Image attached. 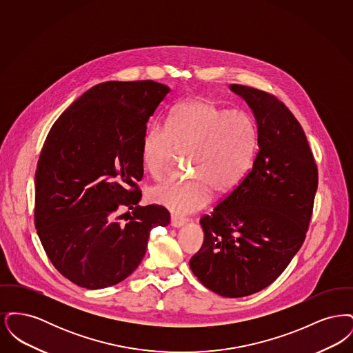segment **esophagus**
<instances>
[{"instance_id": "esophagus-1", "label": "esophagus", "mask_w": 353, "mask_h": 353, "mask_svg": "<svg viewBox=\"0 0 353 353\" xmlns=\"http://www.w3.org/2000/svg\"><path fill=\"white\" fill-rule=\"evenodd\" d=\"M186 222H188V219L179 217V216H172V219H170V225L173 228H181V226H184Z\"/></svg>"}]
</instances>
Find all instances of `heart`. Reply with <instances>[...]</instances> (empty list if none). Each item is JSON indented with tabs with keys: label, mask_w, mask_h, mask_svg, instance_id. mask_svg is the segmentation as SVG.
Instances as JSON below:
<instances>
[{
	"label": "heart",
	"mask_w": 353,
	"mask_h": 353,
	"mask_svg": "<svg viewBox=\"0 0 353 353\" xmlns=\"http://www.w3.org/2000/svg\"><path fill=\"white\" fill-rule=\"evenodd\" d=\"M258 148V130L250 115L229 111L208 99L176 104L168 125L154 124L143 140V164L163 179L180 154H189L192 179L164 183L150 192L153 203L174 216L201 210L213 193L228 196L245 180Z\"/></svg>",
	"instance_id": "heart-1"
}]
</instances>
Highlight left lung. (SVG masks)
Here are the masks:
<instances>
[{"label":"left lung","mask_w":353,"mask_h":353,"mask_svg":"<svg viewBox=\"0 0 353 353\" xmlns=\"http://www.w3.org/2000/svg\"><path fill=\"white\" fill-rule=\"evenodd\" d=\"M252 108L258 153L239 186L200 223L203 243L189 261L206 288L242 298L271 285L302 248L318 189V168L302 125L282 101L230 84Z\"/></svg>","instance_id":"left-lung-1"}]
</instances>
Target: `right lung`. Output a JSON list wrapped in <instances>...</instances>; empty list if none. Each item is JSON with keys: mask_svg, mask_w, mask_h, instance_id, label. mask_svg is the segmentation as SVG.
Returning a JSON list of instances; mask_svg holds the SVG:
<instances>
[{"mask_svg": "<svg viewBox=\"0 0 353 353\" xmlns=\"http://www.w3.org/2000/svg\"><path fill=\"white\" fill-rule=\"evenodd\" d=\"M170 91L153 81L104 82L51 127L35 170L37 234L51 263L87 290L118 285L143 261L169 212L139 206L147 123ZM120 208L133 210L127 224Z\"/></svg>", "mask_w": 353, "mask_h": 353, "instance_id": "1", "label": "right lung"}]
</instances>
